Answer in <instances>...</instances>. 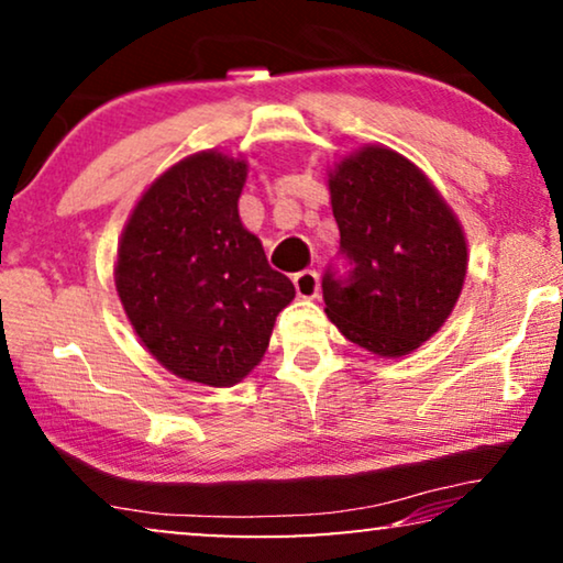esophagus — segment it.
<instances>
[{"instance_id":"esophagus-1","label":"esophagus","mask_w":563,"mask_h":563,"mask_svg":"<svg viewBox=\"0 0 563 563\" xmlns=\"http://www.w3.org/2000/svg\"><path fill=\"white\" fill-rule=\"evenodd\" d=\"M295 289H297V297H302V299H314L318 297V291H320V276H318V272H310V268H307V272H299V274H295Z\"/></svg>"}]
</instances>
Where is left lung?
<instances>
[{"mask_svg": "<svg viewBox=\"0 0 563 563\" xmlns=\"http://www.w3.org/2000/svg\"><path fill=\"white\" fill-rule=\"evenodd\" d=\"M328 187L351 268L322 276L325 314L361 349L407 356L456 305L468 264L464 230L428 176L384 145L345 156Z\"/></svg>", "mask_w": 563, "mask_h": 563, "instance_id": "obj_1", "label": "left lung"}]
</instances>
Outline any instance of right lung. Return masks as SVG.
<instances>
[{
  "instance_id": "add662e5",
  "label": "right lung",
  "mask_w": 563,
  "mask_h": 563,
  "mask_svg": "<svg viewBox=\"0 0 563 563\" xmlns=\"http://www.w3.org/2000/svg\"><path fill=\"white\" fill-rule=\"evenodd\" d=\"M249 164L218 151L179 161L122 230L114 287L130 325L168 372L233 387L258 366L295 284L268 266L238 214Z\"/></svg>"
}]
</instances>
